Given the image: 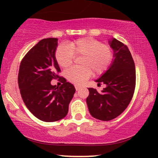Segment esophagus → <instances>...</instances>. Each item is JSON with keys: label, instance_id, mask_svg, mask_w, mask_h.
Returning <instances> with one entry per match:
<instances>
[{"label": "esophagus", "instance_id": "34e87169", "mask_svg": "<svg viewBox=\"0 0 158 158\" xmlns=\"http://www.w3.org/2000/svg\"><path fill=\"white\" fill-rule=\"evenodd\" d=\"M75 88L77 90H79L81 88V87L79 86V85H75Z\"/></svg>", "mask_w": 158, "mask_h": 158}]
</instances>
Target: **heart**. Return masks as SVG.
Wrapping results in <instances>:
<instances>
[{
  "label": "heart",
  "instance_id": "1",
  "mask_svg": "<svg viewBox=\"0 0 158 158\" xmlns=\"http://www.w3.org/2000/svg\"><path fill=\"white\" fill-rule=\"evenodd\" d=\"M55 56L59 66L64 68L72 64L73 56H81L79 60L81 67H73L65 72L68 81L81 85L92 73L94 76L104 73L111 62L113 52L108 45L102 44L94 38L86 37L59 45Z\"/></svg>",
  "mask_w": 158,
  "mask_h": 158
}]
</instances>
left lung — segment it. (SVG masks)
Returning <instances> with one entry per match:
<instances>
[{"instance_id":"8db88e82","label":"left lung","mask_w":158,"mask_h":158,"mask_svg":"<svg viewBox=\"0 0 158 158\" xmlns=\"http://www.w3.org/2000/svg\"><path fill=\"white\" fill-rule=\"evenodd\" d=\"M114 51L108 70L95 81L106 85L99 93L89 88L86 99L90 115L102 121L111 120L126 110L135 88V65L128 47L114 38L108 41Z\"/></svg>"}]
</instances>
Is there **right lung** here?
<instances>
[{
    "mask_svg": "<svg viewBox=\"0 0 158 158\" xmlns=\"http://www.w3.org/2000/svg\"><path fill=\"white\" fill-rule=\"evenodd\" d=\"M58 39L41 40L21 61L19 86L25 106L44 122H55L66 117L69 104L76 89L73 85L61 77L63 84L56 88L50 81L60 77V68L56 59Z\"/></svg>",
    "mask_w": 158,
    "mask_h": 158,
    "instance_id": "obj_1",
    "label": "right lung"
}]
</instances>
